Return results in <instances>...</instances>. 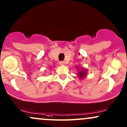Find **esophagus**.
<instances>
[{
    "instance_id": "esophagus-1",
    "label": "esophagus",
    "mask_w": 127,
    "mask_h": 127,
    "mask_svg": "<svg viewBox=\"0 0 127 127\" xmlns=\"http://www.w3.org/2000/svg\"><path fill=\"white\" fill-rule=\"evenodd\" d=\"M59 64L61 65H65V62H64V61H61V62H59Z\"/></svg>"
}]
</instances>
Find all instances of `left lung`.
Returning a JSON list of instances; mask_svg holds the SVG:
<instances>
[{
	"label": "left lung",
	"mask_w": 127,
	"mask_h": 127,
	"mask_svg": "<svg viewBox=\"0 0 127 127\" xmlns=\"http://www.w3.org/2000/svg\"><path fill=\"white\" fill-rule=\"evenodd\" d=\"M78 70V73H77V75H78V77H80V79H83L85 77L86 75H87V70L85 69H77Z\"/></svg>",
	"instance_id": "8db88e82"
}]
</instances>
